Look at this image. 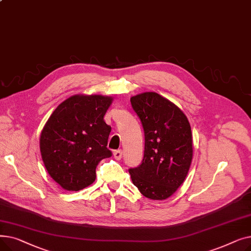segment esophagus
I'll use <instances>...</instances> for the list:
<instances>
[{"label":"esophagus","mask_w":251,"mask_h":251,"mask_svg":"<svg viewBox=\"0 0 251 251\" xmlns=\"http://www.w3.org/2000/svg\"><path fill=\"white\" fill-rule=\"evenodd\" d=\"M114 157L116 160H121L122 159V151L117 150L114 151Z\"/></svg>","instance_id":"obj_1"}]
</instances>
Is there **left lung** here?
<instances>
[{
    "label": "left lung",
    "mask_w": 251,
    "mask_h": 251,
    "mask_svg": "<svg viewBox=\"0 0 251 251\" xmlns=\"http://www.w3.org/2000/svg\"><path fill=\"white\" fill-rule=\"evenodd\" d=\"M144 130L142 163L129 169L134 185L150 200H167L181 186L193 149L188 119L175 103L156 92L130 99Z\"/></svg>",
    "instance_id": "8db88e82"
}]
</instances>
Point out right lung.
Here are the masks:
<instances>
[{
    "mask_svg": "<svg viewBox=\"0 0 251 251\" xmlns=\"http://www.w3.org/2000/svg\"><path fill=\"white\" fill-rule=\"evenodd\" d=\"M111 97L76 95L52 112L39 138L50 176L68 191L81 190L96 180L99 163L112 155L107 148L111 127L103 116Z\"/></svg>",
    "mask_w": 251,
    "mask_h": 251,
    "instance_id": "obj_1",
    "label": "right lung"
}]
</instances>
